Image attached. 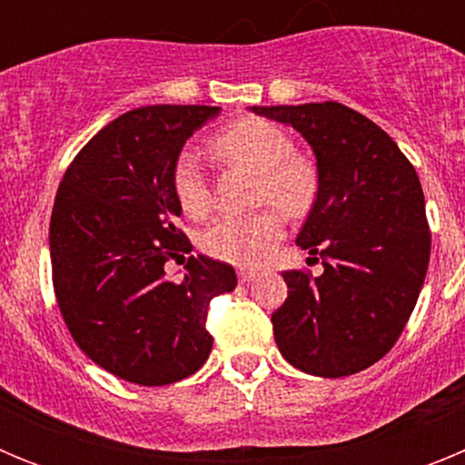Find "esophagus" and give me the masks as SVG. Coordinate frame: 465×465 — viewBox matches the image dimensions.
Returning a JSON list of instances; mask_svg holds the SVG:
<instances>
[{"label":"esophagus","instance_id":"esophagus-1","mask_svg":"<svg viewBox=\"0 0 465 465\" xmlns=\"http://www.w3.org/2000/svg\"><path fill=\"white\" fill-rule=\"evenodd\" d=\"M256 277H258L256 270H246V268H240V270H237V279H240L242 283L253 282V279H256Z\"/></svg>","mask_w":465,"mask_h":465}]
</instances>
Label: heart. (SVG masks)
I'll return each instance as SVG.
<instances>
[{
    "instance_id": "b5f03b06",
    "label": "heart",
    "mask_w": 465,
    "mask_h": 465,
    "mask_svg": "<svg viewBox=\"0 0 465 465\" xmlns=\"http://www.w3.org/2000/svg\"><path fill=\"white\" fill-rule=\"evenodd\" d=\"M212 149L225 160L258 172V200L277 203L291 216L312 209L319 193L314 165L293 153V142L283 127L265 118H240L213 137ZM176 203L188 216L209 212L212 193L195 153L183 151L172 170ZM281 209V210H282ZM274 204L249 216H221L203 232L204 252L232 265H258L270 256L283 235L286 216Z\"/></svg>"
}]
</instances>
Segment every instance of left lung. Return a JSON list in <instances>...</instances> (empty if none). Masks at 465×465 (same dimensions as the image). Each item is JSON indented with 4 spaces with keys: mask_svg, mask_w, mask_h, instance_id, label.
<instances>
[{
    "mask_svg": "<svg viewBox=\"0 0 465 465\" xmlns=\"http://www.w3.org/2000/svg\"><path fill=\"white\" fill-rule=\"evenodd\" d=\"M253 111L293 125L319 170L295 244L319 253L323 274L283 272L277 347L310 375H354L391 351L424 286L430 230L417 170L380 125L340 102Z\"/></svg>",
    "mask_w": 465,
    "mask_h": 465,
    "instance_id": "1",
    "label": "left lung"
}]
</instances>
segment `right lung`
Masks as SVG:
<instances>
[{"label":"right lung","instance_id":"add662e5","mask_svg":"<svg viewBox=\"0 0 465 465\" xmlns=\"http://www.w3.org/2000/svg\"><path fill=\"white\" fill-rule=\"evenodd\" d=\"M219 106L155 104L127 111L76 153L51 213V265L57 307L74 342L111 375L165 386L203 368L212 351V298L237 286L232 265L188 256L172 282L170 260L191 240L172 170L186 139Z\"/></svg>","mask_w":465,"mask_h":465}]
</instances>
